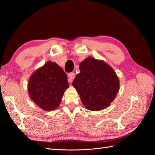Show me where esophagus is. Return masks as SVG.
<instances>
[{
	"label": "esophagus",
	"mask_w": 155,
	"mask_h": 155,
	"mask_svg": "<svg viewBox=\"0 0 155 155\" xmlns=\"http://www.w3.org/2000/svg\"><path fill=\"white\" fill-rule=\"evenodd\" d=\"M68 83H71L72 82L73 79H74V77H75V73L74 72H70L68 74Z\"/></svg>",
	"instance_id": "34e87169"
}]
</instances>
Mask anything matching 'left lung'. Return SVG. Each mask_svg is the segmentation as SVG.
<instances>
[{
	"label": "left lung",
	"mask_w": 155,
	"mask_h": 155,
	"mask_svg": "<svg viewBox=\"0 0 155 155\" xmlns=\"http://www.w3.org/2000/svg\"><path fill=\"white\" fill-rule=\"evenodd\" d=\"M80 73L72 82L83 104L89 110H102L109 106L119 91V79L104 61L89 57L81 61Z\"/></svg>",
	"instance_id": "left-lung-1"
}]
</instances>
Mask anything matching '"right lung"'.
<instances>
[{
  "instance_id": "1",
  "label": "right lung",
  "mask_w": 155,
  "mask_h": 155,
  "mask_svg": "<svg viewBox=\"0 0 155 155\" xmlns=\"http://www.w3.org/2000/svg\"><path fill=\"white\" fill-rule=\"evenodd\" d=\"M68 77L55 62L48 61L31 75L28 83L30 98L45 111L58 108L64 91L68 88Z\"/></svg>"
}]
</instances>
